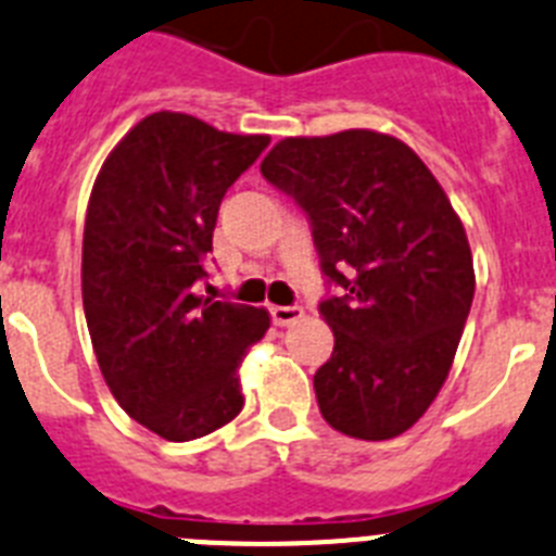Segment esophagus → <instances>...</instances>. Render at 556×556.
Masks as SVG:
<instances>
[{
  "instance_id": "34e87169",
  "label": "esophagus",
  "mask_w": 556,
  "mask_h": 556,
  "mask_svg": "<svg viewBox=\"0 0 556 556\" xmlns=\"http://www.w3.org/2000/svg\"><path fill=\"white\" fill-rule=\"evenodd\" d=\"M269 315H273L275 326H292L303 317L301 306H269Z\"/></svg>"
}]
</instances>
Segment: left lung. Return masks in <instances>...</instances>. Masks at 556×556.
<instances>
[{
  "mask_svg": "<svg viewBox=\"0 0 556 556\" xmlns=\"http://www.w3.org/2000/svg\"><path fill=\"white\" fill-rule=\"evenodd\" d=\"M261 174L309 213L324 273L345 289L320 303L334 331L320 414L351 439H396L439 396L476 295L458 213L407 142L374 129L283 137Z\"/></svg>",
  "mask_w": 556,
  "mask_h": 556,
  "instance_id": "8db88e82",
  "label": "left lung"
}]
</instances>
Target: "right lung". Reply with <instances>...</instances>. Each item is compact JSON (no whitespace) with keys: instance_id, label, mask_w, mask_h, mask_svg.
Listing matches in <instances>:
<instances>
[{"instance_id":"1","label":"right lung","mask_w":556,"mask_h":556,"mask_svg":"<svg viewBox=\"0 0 556 556\" xmlns=\"http://www.w3.org/2000/svg\"><path fill=\"white\" fill-rule=\"evenodd\" d=\"M182 112H154L103 160L84 222L80 292L109 391L168 441L241 414V363L269 312L197 295L227 188L267 149Z\"/></svg>"}]
</instances>
